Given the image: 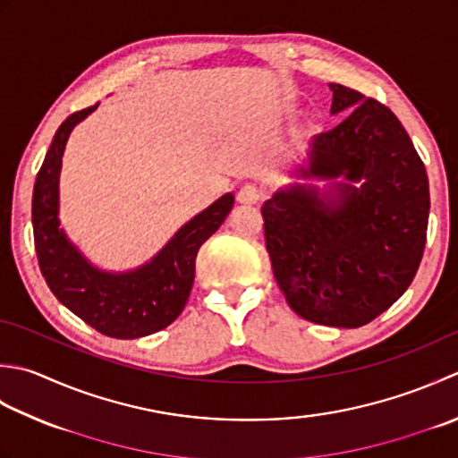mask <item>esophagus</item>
<instances>
[{
  "label": "esophagus",
  "instance_id": "1",
  "mask_svg": "<svg viewBox=\"0 0 458 458\" xmlns=\"http://www.w3.org/2000/svg\"><path fill=\"white\" fill-rule=\"evenodd\" d=\"M262 196H264L262 191H259L256 184H244L238 191L236 199H238V202H244V204H256L262 200Z\"/></svg>",
  "mask_w": 458,
  "mask_h": 458
}]
</instances>
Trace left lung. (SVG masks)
Here are the masks:
<instances>
[{
    "label": "left lung",
    "instance_id": "8db88e82",
    "mask_svg": "<svg viewBox=\"0 0 458 458\" xmlns=\"http://www.w3.org/2000/svg\"><path fill=\"white\" fill-rule=\"evenodd\" d=\"M342 123L311 140L300 181H335L331 194L290 184L262 206L276 282L300 318L361 327L395 303L423 258L428 178L387 106L331 83ZM358 186L355 187L354 184Z\"/></svg>",
    "mask_w": 458,
    "mask_h": 458
}]
</instances>
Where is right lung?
<instances>
[{"mask_svg": "<svg viewBox=\"0 0 458 458\" xmlns=\"http://www.w3.org/2000/svg\"><path fill=\"white\" fill-rule=\"evenodd\" d=\"M98 106L69 114L61 123L35 178L31 220L41 274L53 295L98 334L137 339L168 327L181 316L192 290L196 254L234 206L228 192L188 220L166 246L137 270H98L59 226V173L75 124Z\"/></svg>", "mask_w": 458, "mask_h": 458, "instance_id": "add662e5", "label": "right lung"}]
</instances>
